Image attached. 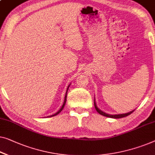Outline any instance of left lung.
Here are the masks:
<instances>
[{"label":"left lung","instance_id":"1","mask_svg":"<svg viewBox=\"0 0 155 155\" xmlns=\"http://www.w3.org/2000/svg\"><path fill=\"white\" fill-rule=\"evenodd\" d=\"M94 107H95V109L96 110V111H97L99 114H101V115H104L105 117H111V118H115V119H119V118L124 117H127L128 115H131V114L134 111V110L129 112V113H124V114H118V115H110V114H107V113H104V112H103L102 110H101L98 108V107H97V105H96L95 99H94Z\"/></svg>","mask_w":155,"mask_h":155}]
</instances>
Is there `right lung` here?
<instances>
[{
  "mask_svg": "<svg viewBox=\"0 0 155 155\" xmlns=\"http://www.w3.org/2000/svg\"><path fill=\"white\" fill-rule=\"evenodd\" d=\"M70 85H71V84L68 85V87H67V89H66V95H65L64 101V104H63V105H62V106H61V108H60V109H59V110L58 111V112H57V113H56L55 114H54V115H52L48 116V117H53V116H55V115H58V114H59V113H61V112L62 111V110L64 109V105H65V104H66V96H67V92H68V88H69V87H70Z\"/></svg>",
  "mask_w": 155,
  "mask_h": 155,
  "instance_id": "add662e5",
  "label": "right lung"
}]
</instances>
